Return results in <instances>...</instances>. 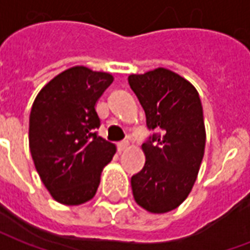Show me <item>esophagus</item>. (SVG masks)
Masks as SVG:
<instances>
[{
    "label": "esophagus",
    "mask_w": 250,
    "mask_h": 250,
    "mask_svg": "<svg viewBox=\"0 0 250 250\" xmlns=\"http://www.w3.org/2000/svg\"><path fill=\"white\" fill-rule=\"evenodd\" d=\"M128 146H130V142L122 141L118 143V150H119V151H125V150H127V148H128Z\"/></svg>",
    "instance_id": "1"
}]
</instances>
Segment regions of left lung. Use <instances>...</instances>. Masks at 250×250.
<instances>
[{"label": "left lung", "mask_w": 250, "mask_h": 250, "mask_svg": "<svg viewBox=\"0 0 250 250\" xmlns=\"http://www.w3.org/2000/svg\"><path fill=\"white\" fill-rule=\"evenodd\" d=\"M128 83L147 127L157 131L142 145L146 162L131 178L134 199L150 213H167L188 198L204 158L201 99L191 83L166 68L130 75Z\"/></svg>", "instance_id": "left-lung-1"}]
</instances>
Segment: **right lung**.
Listing matches in <instances>:
<instances>
[{
	"instance_id": "right-lung-1",
	"label": "right lung",
	"mask_w": 250,
	"mask_h": 250,
	"mask_svg": "<svg viewBox=\"0 0 250 250\" xmlns=\"http://www.w3.org/2000/svg\"><path fill=\"white\" fill-rule=\"evenodd\" d=\"M114 82L107 72L77 65L41 88L29 116V148L42 184L59 204L93 198L100 175L116 152L98 136L96 103Z\"/></svg>"
}]
</instances>
